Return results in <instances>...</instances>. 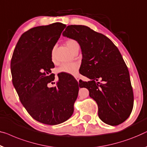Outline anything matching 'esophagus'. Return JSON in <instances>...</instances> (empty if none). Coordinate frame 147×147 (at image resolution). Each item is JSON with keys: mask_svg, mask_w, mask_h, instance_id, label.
I'll list each match as a JSON object with an SVG mask.
<instances>
[{"mask_svg": "<svg viewBox=\"0 0 147 147\" xmlns=\"http://www.w3.org/2000/svg\"><path fill=\"white\" fill-rule=\"evenodd\" d=\"M75 78H76V80L78 81V82H79V81H80V78H79L78 77H75Z\"/></svg>", "mask_w": 147, "mask_h": 147, "instance_id": "34e87169", "label": "esophagus"}]
</instances>
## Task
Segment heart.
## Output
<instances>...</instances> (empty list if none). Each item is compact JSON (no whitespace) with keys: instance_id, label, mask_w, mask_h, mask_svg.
<instances>
[{"instance_id":"1","label":"heart","mask_w":147,"mask_h":147,"mask_svg":"<svg viewBox=\"0 0 147 147\" xmlns=\"http://www.w3.org/2000/svg\"><path fill=\"white\" fill-rule=\"evenodd\" d=\"M67 48L73 53L76 49L79 48V45L78 42L74 40H68L65 42ZM52 58L54 59V50L52 51ZM58 73H65L71 74V75L75 76L78 74V65L76 63H62L60 66L58 67Z\"/></svg>"}]
</instances>
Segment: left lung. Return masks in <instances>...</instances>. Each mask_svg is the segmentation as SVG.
Segmentation results:
<instances>
[{
  "instance_id": "obj_1",
  "label": "left lung",
  "mask_w": 147,
  "mask_h": 147,
  "mask_svg": "<svg viewBox=\"0 0 147 147\" xmlns=\"http://www.w3.org/2000/svg\"><path fill=\"white\" fill-rule=\"evenodd\" d=\"M62 35L80 44V72L90 81H81L79 85L88 89L96 101L100 119L112 126L124 122L133 110L134 97L129 70L119 50L109 38L83 25L67 26Z\"/></svg>"
}]
</instances>
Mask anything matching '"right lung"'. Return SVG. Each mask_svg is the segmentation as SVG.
Instances as JSON below:
<instances>
[{
  "mask_svg": "<svg viewBox=\"0 0 147 147\" xmlns=\"http://www.w3.org/2000/svg\"><path fill=\"white\" fill-rule=\"evenodd\" d=\"M65 27L56 22L28 30L17 42L10 63L12 84L21 103L32 117L49 125L71 117L78 95V83L72 77L66 80L58 74L57 86H48L55 79L52 50Z\"/></svg>",
  "mask_w": 147,
  "mask_h": 147,
  "instance_id": "obj_1",
  "label": "right lung"
}]
</instances>
